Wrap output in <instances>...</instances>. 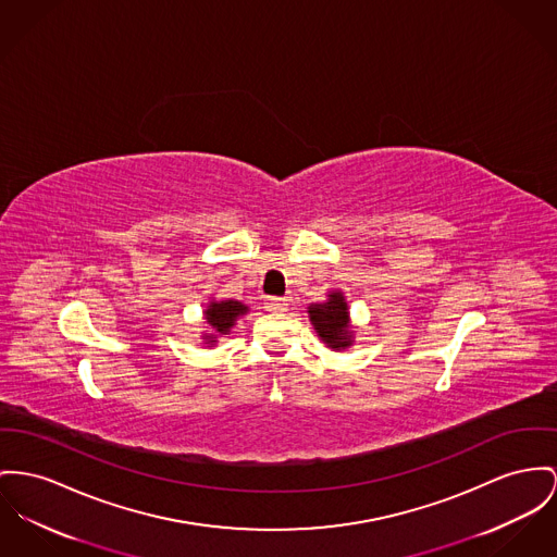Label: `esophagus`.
<instances>
[{
  "label": "esophagus",
  "instance_id": "34e87169",
  "mask_svg": "<svg viewBox=\"0 0 557 557\" xmlns=\"http://www.w3.org/2000/svg\"><path fill=\"white\" fill-rule=\"evenodd\" d=\"M263 304H265V308H268L270 312H285V310H287V306H289L285 297L274 296L265 297V301H263Z\"/></svg>",
  "mask_w": 557,
  "mask_h": 557
}]
</instances>
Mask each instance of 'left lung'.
Instances as JSON below:
<instances>
[{"instance_id":"8db88e82","label":"left lung","mask_w":557,"mask_h":557,"mask_svg":"<svg viewBox=\"0 0 557 557\" xmlns=\"http://www.w3.org/2000/svg\"><path fill=\"white\" fill-rule=\"evenodd\" d=\"M314 330L332 348H346L352 342V332L348 330V308L339 294H332L330 301L314 304L308 310Z\"/></svg>"}]
</instances>
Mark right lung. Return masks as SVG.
<instances>
[{
	"label": "right lung",
	"instance_id": "add662e5",
	"mask_svg": "<svg viewBox=\"0 0 557 557\" xmlns=\"http://www.w3.org/2000/svg\"><path fill=\"white\" fill-rule=\"evenodd\" d=\"M247 312V306L240 304V301H234V299H223V301H213L207 312H205V319L207 323L211 325V330H215L218 334H227L230 327L234 325L236 317L245 314ZM209 342H215L213 337H209Z\"/></svg>",
	"mask_w": 557,
	"mask_h": 557
}]
</instances>
